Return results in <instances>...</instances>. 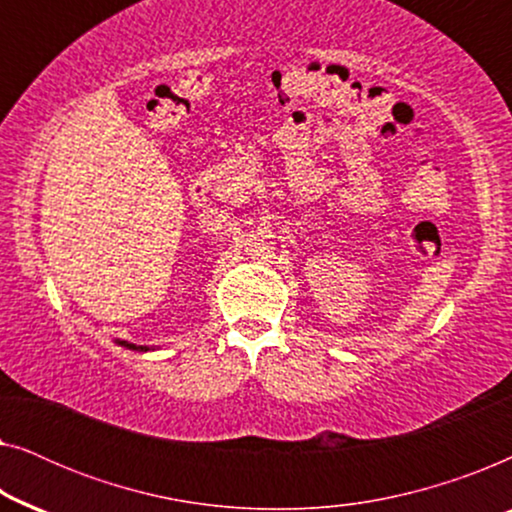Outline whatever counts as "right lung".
<instances>
[{
  "label": "right lung",
  "instance_id": "obj_1",
  "mask_svg": "<svg viewBox=\"0 0 512 512\" xmlns=\"http://www.w3.org/2000/svg\"><path fill=\"white\" fill-rule=\"evenodd\" d=\"M128 347H130V349H137L135 345H128ZM139 349H146V347H139Z\"/></svg>",
  "mask_w": 512,
  "mask_h": 512
}]
</instances>
